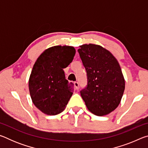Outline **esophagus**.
<instances>
[{
	"mask_svg": "<svg viewBox=\"0 0 148 148\" xmlns=\"http://www.w3.org/2000/svg\"><path fill=\"white\" fill-rule=\"evenodd\" d=\"M74 84L75 87H76V90H78L79 88V83H78V82H75L74 83Z\"/></svg>",
	"mask_w": 148,
	"mask_h": 148,
	"instance_id": "1",
	"label": "esophagus"
}]
</instances>
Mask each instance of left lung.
I'll list each match as a JSON object with an SVG mask.
<instances>
[{
	"mask_svg": "<svg viewBox=\"0 0 148 148\" xmlns=\"http://www.w3.org/2000/svg\"><path fill=\"white\" fill-rule=\"evenodd\" d=\"M77 49L86 70L87 85L80 91L90 112L105 116L116 108L125 90V79L117 59L99 45L84 44Z\"/></svg>",
	"mask_w": 148,
	"mask_h": 148,
	"instance_id": "1",
	"label": "left lung"
}]
</instances>
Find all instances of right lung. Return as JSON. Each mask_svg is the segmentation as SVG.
Returning a JSON list of instances; mask_svg holds the SVG:
<instances>
[{"instance_id": "1", "label": "right lung", "mask_w": 148, "mask_h": 148, "mask_svg": "<svg viewBox=\"0 0 148 148\" xmlns=\"http://www.w3.org/2000/svg\"><path fill=\"white\" fill-rule=\"evenodd\" d=\"M76 53L72 46H53L42 53L32 68L29 80L32 101L44 114L55 116L63 111L73 94L74 86L65 79L63 69Z\"/></svg>"}]
</instances>
